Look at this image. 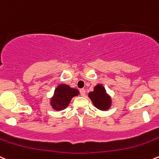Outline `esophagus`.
Returning <instances> with one entry per match:
<instances>
[{
    "mask_svg": "<svg viewBox=\"0 0 159 159\" xmlns=\"http://www.w3.org/2000/svg\"><path fill=\"white\" fill-rule=\"evenodd\" d=\"M80 93H81V95L84 96V95H85V89H80Z\"/></svg>",
    "mask_w": 159,
    "mask_h": 159,
    "instance_id": "34e87169",
    "label": "esophagus"
}]
</instances>
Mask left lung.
<instances>
[{
	"instance_id": "obj_1",
	"label": "left lung",
	"mask_w": 159,
	"mask_h": 159,
	"mask_svg": "<svg viewBox=\"0 0 159 159\" xmlns=\"http://www.w3.org/2000/svg\"><path fill=\"white\" fill-rule=\"evenodd\" d=\"M89 97L92 100L94 106L99 110L106 111L110 109L112 98L102 84H96L94 90L89 93Z\"/></svg>"
}]
</instances>
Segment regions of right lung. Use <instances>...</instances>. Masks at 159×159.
Instances as JSON below:
<instances>
[{"label": "right lung", "mask_w": 159, "mask_h": 159, "mask_svg": "<svg viewBox=\"0 0 159 159\" xmlns=\"http://www.w3.org/2000/svg\"><path fill=\"white\" fill-rule=\"evenodd\" d=\"M79 94L78 89L70 87L68 84H58L55 89L53 96L50 98V106L54 110H63L69 106L72 98L78 96Z\"/></svg>", "instance_id": "add662e5"}]
</instances>
